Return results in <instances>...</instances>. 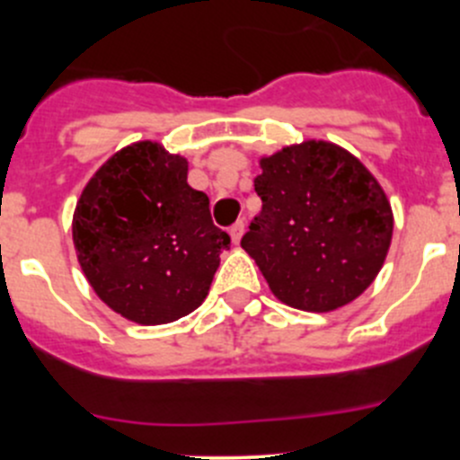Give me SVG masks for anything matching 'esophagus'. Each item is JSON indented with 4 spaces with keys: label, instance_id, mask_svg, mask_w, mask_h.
Wrapping results in <instances>:
<instances>
[{
    "label": "esophagus",
    "instance_id": "esophagus-1",
    "mask_svg": "<svg viewBox=\"0 0 460 460\" xmlns=\"http://www.w3.org/2000/svg\"><path fill=\"white\" fill-rule=\"evenodd\" d=\"M243 234H244V220H238V222H235V225L229 229V235H231V240H234V243L238 244L240 238H243Z\"/></svg>",
    "mask_w": 460,
    "mask_h": 460
}]
</instances>
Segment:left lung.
I'll return each mask as SVG.
<instances>
[{
	"instance_id": "8db88e82",
	"label": "left lung",
	"mask_w": 460,
	"mask_h": 460,
	"mask_svg": "<svg viewBox=\"0 0 460 460\" xmlns=\"http://www.w3.org/2000/svg\"><path fill=\"white\" fill-rule=\"evenodd\" d=\"M262 208L240 244L273 296L303 312H333L374 282L394 217L376 178L329 142L287 146L260 160Z\"/></svg>"
}]
</instances>
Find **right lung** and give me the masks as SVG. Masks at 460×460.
I'll return each mask as SVG.
<instances>
[{
	"mask_svg": "<svg viewBox=\"0 0 460 460\" xmlns=\"http://www.w3.org/2000/svg\"><path fill=\"white\" fill-rule=\"evenodd\" d=\"M187 171L184 157L137 142L115 153L77 202L73 243L82 271L133 323H173L200 307L231 247Z\"/></svg>",
	"mask_w": 460,
	"mask_h": 460,
	"instance_id": "add662e5",
	"label": "right lung"
}]
</instances>
